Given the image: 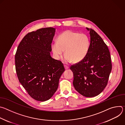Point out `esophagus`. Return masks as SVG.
I'll return each mask as SVG.
<instances>
[{"mask_svg":"<svg viewBox=\"0 0 125 125\" xmlns=\"http://www.w3.org/2000/svg\"><path fill=\"white\" fill-rule=\"evenodd\" d=\"M64 67H65V69H68L69 68V67L68 66H67V65H64Z\"/></svg>","mask_w":125,"mask_h":125,"instance_id":"esophagus-1","label":"esophagus"}]
</instances>
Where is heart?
Masks as SVG:
<instances>
[{
	"instance_id": "b5f03b06",
	"label": "heart",
	"mask_w": 125,
	"mask_h": 125,
	"mask_svg": "<svg viewBox=\"0 0 125 125\" xmlns=\"http://www.w3.org/2000/svg\"><path fill=\"white\" fill-rule=\"evenodd\" d=\"M57 40L58 42H54L51 45L53 55L59 60L65 50L63 61L66 63L81 62L90 49V40L84 33L67 30L59 35Z\"/></svg>"
}]
</instances>
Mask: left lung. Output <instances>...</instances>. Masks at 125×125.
<instances>
[{"mask_svg": "<svg viewBox=\"0 0 125 125\" xmlns=\"http://www.w3.org/2000/svg\"><path fill=\"white\" fill-rule=\"evenodd\" d=\"M90 31V47L81 62L71 65L74 74L73 85L82 95L92 97L99 94L107 84L112 70L109 49L100 35L92 29Z\"/></svg>", "mask_w": 125, "mask_h": 125, "instance_id": "obj_1", "label": "left lung"}]
</instances>
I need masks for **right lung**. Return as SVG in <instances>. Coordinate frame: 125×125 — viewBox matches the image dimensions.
Masks as SVG:
<instances>
[{
    "instance_id": "right-lung-1",
    "label": "right lung",
    "mask_w": 125,
    "mask_h": 125,
    "mask_svg": "<svg viewBox=\"0 0 125 125\" xmlns=\"http://www.w3.org/2000/svg\"><path fill=\"white\" fill-rule=\"evenodd\" d=\"M55 32V28L49 27L28 33L15 56L20 83L30 96L40 101L47 100L54 94L65 71L61 61L50 55Z\"/></svg>"
}]
</instances>
